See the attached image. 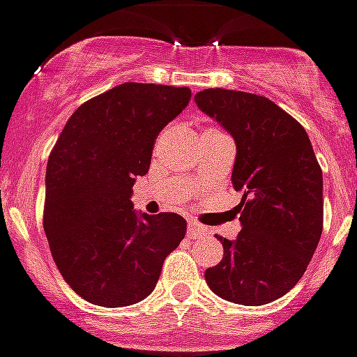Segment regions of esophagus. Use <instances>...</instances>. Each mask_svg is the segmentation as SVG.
<instances>
[{
  "label": "esophagus",
  "mask_w": 357,
  "mask_h": 357,
  "mask_svg": "<svg viewBox=\"0 0 357 357\" xmlns=\"http://www.w3.org/2000/svg\"><path fill=\"white\" fill-rule=\"evenodd\" d=\"M188 234H190L191 238H200V236H208V229L202 224H199V222L191 220L190 225H188Z\"/></svg>",
  "instance_id": "esophagus-1"
}]
</instances>
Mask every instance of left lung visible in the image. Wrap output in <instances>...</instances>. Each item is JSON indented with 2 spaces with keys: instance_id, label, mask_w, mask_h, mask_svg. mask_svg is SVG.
Listing matches in <instances>:
<instances>
[{
  "instance_id": "1",
  "label": "left lung",
  "mask_w": 357,
  "mask_h": 357,
  "mask_svg": "<svg viewBox=\"0 0 357 357\" xmlns=\"http://www.w3.org/2000/svg\"><path fill=\"white\" fill-rule=\"evenodd\" d=\"M236 142L233 181L242 231L216 236L224 258L206 271L215 294L240 305H266L305 273L324 231V176L309 135L267 97L208 88L195 96Z\"/></svg>"
}]
</instances>
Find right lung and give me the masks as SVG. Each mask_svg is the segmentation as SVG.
Here are the masks:
<instances>
[{
    "label": "right lung",
    "instance_id": "obj_1",
    "mask_svg": "<svg viewBox=\"0 0 357 357\" xmlns=\"http://www.w3.org/2000/svg\"><path fill=\"white\" fill-rule=\"evenodd\" d=\"M190 99L188 86L119 84L79 106L52 148L43 227L61 276L93 305L144 300L185 236L181 215H137L130 197Z\"/></svg>",
    "mask_w": 357,
    "mask_h": 357
}]
</instances>
